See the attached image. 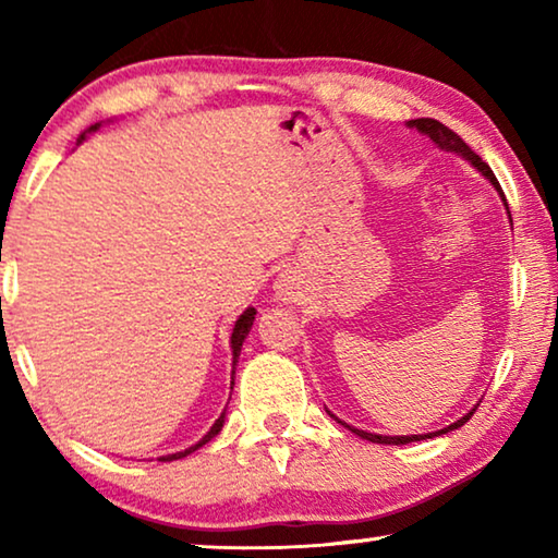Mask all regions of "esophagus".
Here are the masks:
<instances>
[{"label": "esophagus", "mask_w": 558, "mask_h": 558, "mask_svg": "<svg viewBox=\"0 0 558 558\" xmlns=\"http://www.w3.org/2000/svg\"><path fill=\"white\" fill-rule=\"evenodd\" d=\"M289 289H292V287H289V281H287V279H281V292H284V294H292V292H289Z\"/></svg>", "instance_id": "esophagus-1"}]
</instances>
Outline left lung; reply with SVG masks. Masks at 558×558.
<instances>
[{
	"mask_svg": "<svg viewBox=\"0 0 558 558\" xmlns=\"http://www.w3.org/2000/svg\"><path fill=\"white\" fill-rule=\"evenodd\" d=\"M409 126L411 129H418V132L422 134H426L429 136V140L437 144L439 149H445V151H454V155H460V157H464L468 159V162H472V167H475L477 172H483L487 180L493 182V187L498 190L500 193V197L502 201H506V195H502V190H500V185H498V180H495V174H493V170L490 167H487V162H483V159H480V155H475V151H472L468 144H464L460 136H457L452 129L449 126H445L441 124V121H437V119H411L409 121ZM508 208V205H506ZM475 414V409L470 411V414H464L462 418H457L454 424H449V426H445V429H439V432H432V434H403V437H386V434H373V432H363V429H355V426H348L345 422H340L338 416L335 414H330L332 418H338V424H342V426H348L350 432H355L357 437L361 439H368V441H373V445H409V441H422V439H432V437H437V434H447V432H452V429H457V426H462L464 422H468V418Z\"/></svg>",
	"mask_w": 558,
	"mask_h": 558,
	"instance_id": "8db88e82",
	"label": "left lung"
}]
</instances>
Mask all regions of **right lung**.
Listing matches in <instances>:
<instances>
[{
    "instance_id": "right-lung-1",
    "label": "right lung",
    "mask_w": 558,
    "mask_h": 558,
    "mask_svg": "<svg viewBox=\"0 0 558 558\" xmlns=\"http://www.w3.org/2000/svg\"><path fill=\"white\" fill-rule=\"evenodd\" d=\"M98 129V124H94L88 129V132H96ZM83 136H86V132L81 134V140ZM254 315H256V310L254 307H248L246 312H243V315L235 319V325H233V335H231V353H233V368H235V363H239V355H241V345H243V340H246V335H248V330H251V325H254ZM235 373V371H233ZM231 388H233V380H231ZM223 424H226V411L223 414H220L218 418H216V424L210 426V432L205 434V437L197 441V445H193V447H187V449H182V452H174V454H165V457H159V460L162 462H172V460H182V457H187L190 452H195V449H201L203 445H208V441L216 437V434L223 429Z\"/></svg>"
}]
</instances>
